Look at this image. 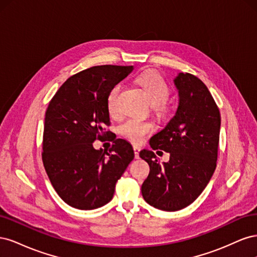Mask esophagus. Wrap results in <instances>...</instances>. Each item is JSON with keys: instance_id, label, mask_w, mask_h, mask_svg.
I'll return each mask as SVG.
<instances>
[{"instance_id": "obj_1", "label": "esophagus", "mask_w": 257, "mask_h": 257, "mask_svg": "<svg viewBox=\"0 0 257 257\" xmlns=\"http://www.w3.org/2000/svg\"><path fill=\"white\" fill-rule=\"evenodd\" d=\"M133 150H134V153H135V159H138L139 158V151H141V148H139L138 146H133Z\"/></svg>"}]
</instances>
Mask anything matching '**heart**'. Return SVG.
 I'll return each mask as SVG.
<instances>
[{"label":"heart","mask_w":257,"mask_h":257,"mask_svg":"<svg viewBox=\"0 0 257 257\" xmlns=\"http://www.w3.org/2000/svg\"><path fill=\"white\" fill-rule=\"evenodd\" d=\"M136 83L143 89L149 102L153 105L154 109L159 112H164L166 109V102L170 96V89L162 76L153 71L145 72L138 75L135 78ZM121 92V85L114 84L108 92L107 95V110L111 116H116L120 113L119 108V94ZM154 125L149 121H142L131 118L120 124L119 133L127 141L139 144L144 138L152 133Z\"/></svg>","instance_id":"heart-1"}]
</instances>
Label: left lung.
I'll return each mask as SVG.
<instances>
[{"label":"left lung","instance_id":"8db88e82","mask_svg":"<svg viewBox=\"0 0 257 257\" xmlns=\"http://www.w3.org/2000/svg\"><path fill=\"white\" fill-rule=\"evenodd\" d=\"M174 82L179 92L176 114L150 139L153 150L169 152V161L161 165L153 151L139 153L150 166L143 197L164 211L188 207L204 191L216 167L221 126L219 107L203 81L179 73Z\"/></svg>","mask_w":257,"mask_h":257}]
</instances>
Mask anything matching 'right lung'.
<instances>
[{
  "mask_svg": "<svg viewBox=\"0 0 257 257\" xmlns=\"http://www.w3.org/2000/svg\"><path fill=\"white\" fill-rule=\"evenodd\" d=\"M133 71V66L99 65L75 74L51 98L45 115L42 159L58 195L67 205L92 210L112 199L115 183L134 159L124 139L107 152L93 143L108 137V92Z\"/></svg>",
  "mask_w": 257,
  "mask_h": 257,
  "instance_id": "1",
  "label": "right lung"
}]
</instances>
